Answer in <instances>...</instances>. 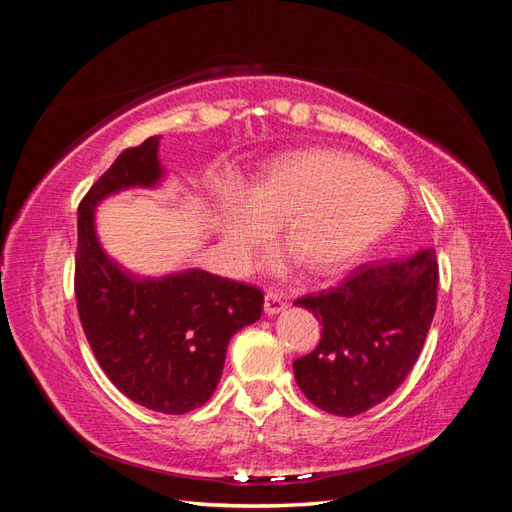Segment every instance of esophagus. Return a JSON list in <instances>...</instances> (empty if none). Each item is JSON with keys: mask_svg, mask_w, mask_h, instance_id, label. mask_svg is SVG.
Returning a JSON list of instances; mask_svg holds the SVG:
<instances>
[{"mask_svg": "<svg viewBox=\"0 0 512 512\" xmlns=\"http://www.w3.org/2000/svg\"><path fill=\"white\" fill-rule=\"evenodd\" d=\"M284 309H286V301L282 299V294L269 290V292L265 294V312H267L269 316H275V314L284 312Z\"/></svg>", "mask_w": 512, "mask_h": 512, "instance_id": "esophagus-1", "label": "esophagus"}]
</instances>
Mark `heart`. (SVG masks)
<instances>
[{"instance_id": "obj_1", "label": "heart", "mask_w": 512, "mask_h": 512, "mask_svg": "<svg viewBox=\"0 0 512 512\" xmlns=\"http://www.w3.org/2000/svg\"><path fill=\"white\" fill-rule=\"evenodd\" d=\"M404 188L384 170L331 147L277 158L250 192L226 194L222 241L237 265H247L271 224L307 273H329L378 243L404 218ZM275 267L284 260L275 258Z\"/></svg>"}]
</instances>
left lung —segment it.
Masks as SVG:
<instances>
[{"label":"left lung","instance_id":"1","mask_svg":"<svg viewBox=\"0 0 512 512\" xmlns=\"http://www.w3.org/2000/svg\"><path fill=\"white\" fill-rule=\"evenodd\" d=\"M436 252L376 260L329 290L297 299L322 324L316 350L292 363L320 410L356 416L393 395L423 350L436 312Z\"/></svg>","mask_w":512,"mask_h":512}]
</instances>
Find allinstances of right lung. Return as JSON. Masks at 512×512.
Returning a JSON list of instances; mask_svg holds the SVG:
<instances>
[{
	"label": "right lung",
	"instance_id": "right-lung-1",
	"mask_svg": "<svg viewBox=\"0 0 512 512\" xmlns=\"http://www.w3.org/2000/svg\"><path fill=\"white\" fill-rule=\"evenodd\" d=\"M160 138L123 151L83 198L74 290L87 342L117 389L153 412L185 414L218 389L230 337L262 316L265 297L203 269L136 275L106 254L96 209L119 192L160 188Z\"/></svg>",
	"mask_w": 512,
	"mask_h": 512
}]
</instances>
